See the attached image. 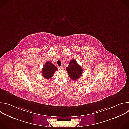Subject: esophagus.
<instances>
[{
	"label": "esophagus",
	"mask_w": 129,
	"mask_h": 129,
	"mask_svg": "<svg viewBox=\"0 0 129 129\" xmlns=\"http://www.w3.org/2000/svg\"><path fill=\"white\" fill-rule=\"evenodd\" d=\"M59 69H60V70H63V69H64V67H63V66H60V67H59Z\"/></svg>",
	"instance_id": "1"
}]
</instances>
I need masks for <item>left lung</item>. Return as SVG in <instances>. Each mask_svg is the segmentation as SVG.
<instances>
[{"mask_svg": "<svg viewBox=\"0 0 129 129\" xmlns=\"http://www.w3.org/2000/svg\"><path fill=\"white\" fill-rule=\"evenodd\" d=\"M66 70L69 77L73 81H76L80 78L83 72V69L77 61L72 59L70 61Z\"/></svg>", "mask_w": 129, "mask_h": 129, "instance_id": "obj_1", "label": "left lung"}]
</instances>
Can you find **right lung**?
<instances>
[{
	"instance_id": "add662e5",
	"label": "right lung",
	"mask_w": 129,
	"mask_h": 129,
	"mask_svg": "<svg viewBox=\"0 0 129 129\" xmlns=\"http://www.w3.org/2000/svg\"><path fill=\"white\" fill-rule=\"evenodd\" d=\"M57 70V67L52 64L50 62H47L43 66L42 70V76L46 79H49L51 78L54 72Z\"/></svg>"
}]
</instances>
